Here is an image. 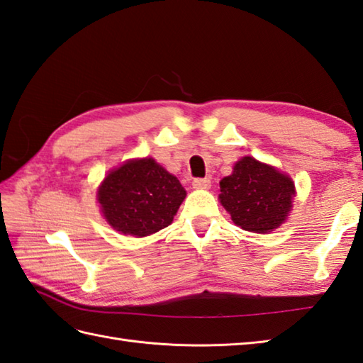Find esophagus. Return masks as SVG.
<instances>
[{
  "mask_svg": "<svg viewBox=\"0 0 363 363\" xmlns=\"http://www.w3.org/2000/svg\"><path fill=\"white\" fill-rule=\"evenodd\" d=\"M194 189H209L211 187V179L209 177H198L194 182H191Z\"/></svg>",
  "mask_w": 363,
  "mask_h": 363,
  "instance_id": "34e87169",
  "label": "esophagus"
}]
</instances>
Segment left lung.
I'll use <instances>...</instances> for the list:
<instances>
[{
  "label": "left lung",
  "instance_id": "obj_1",
  "mask_svg": "<svg viewBox=\"0 0 363 363\" xmlns=\"http://www.w3.org/2000/svg\"><path fill=\"white\" fill-rule=\"evenodd\" d=\"M293 196L291 177L253 157L240 159L220 181V203L245 231L264 234L279 228L293 208Z\"/></svg>",
  "mask_w": 363,
  "mask_h": 363
}]
</instances>
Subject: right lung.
Returning a JSON list of instances; mask_svg holds the SVG:
<instances>
[{
	"mask_svg": "<svg viewBox=\"0 0 363 363\" xmlns=\"http://www.w3.org/2000/svg\"><path fill=\"white\" fill-rule=\"evenodd\" d=\"M184 198L179 181L152 159L125 162L108 173L97 191L106 222L137 238L172 223Z\"/></svg>",
	"mask_w": 363,
	"mask_h": 363,
	"instance_id": "obj_1",
	"label": "right lung"
}]
</instances>
